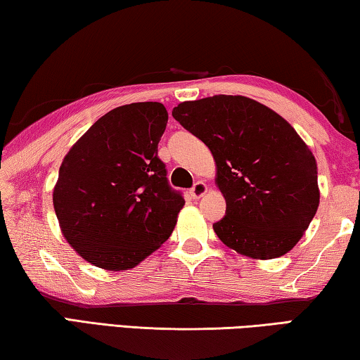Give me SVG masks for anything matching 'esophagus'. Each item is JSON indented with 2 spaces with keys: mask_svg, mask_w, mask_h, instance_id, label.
<instances>
[{
  "mask_svg": "<svg viewBox=\"0 0 360 360\" xmlns=\"http://www.w3.org/2000/svg\"><path fill=\"white\" fill-rule=\"evenodd\" d=\"M206 192H208V186H206L203 181L195 182L193 187L191 188V195L193 198H202Z\"/></svg>",
  "mask_w": 360,
  "mask_h": 360,
  "instance_id": "esophagus-1",
  "label": "esophagus"
}]
</instances>
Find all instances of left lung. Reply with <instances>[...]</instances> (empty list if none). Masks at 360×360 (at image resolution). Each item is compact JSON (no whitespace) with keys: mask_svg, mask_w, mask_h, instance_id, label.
Wrapping results in <instances>:
<instances>
[{"mask_svg":"<svg viewBox=\"0 0 360 360\" xmlns=\"http://www.w3.org/2000/svg\"><path fill=\"white\" fill-rule=\"evenodd\" d=\"M173 117L208 146L227 211L212 224L225 246L252 259L288 254L319 206L313 152L288 120L241 95L179 103Z\"/></svg>","mask_w":360,"mask_h":360,"instance_id":"left-lung-1","label":"left lung"}]
</instances>
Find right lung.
<instances>
[{"mask_svg":"<svg viewBox=\"0 0 360 360\" xmlns=\"http://www.w3.org/2000/svg\"><path fill=\"white\" fill-rule=\"evenodd\" d=\"M167 122L162 103L119 106L65 155L53 210L66 241L92 265L130 270L173 233L186 202L157 155Z\"/></svg>","mask_w":360,"mask_h":360,"instance_id":"add662e5","label":"right lung"}]
</instances>
